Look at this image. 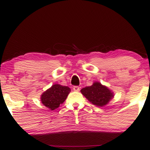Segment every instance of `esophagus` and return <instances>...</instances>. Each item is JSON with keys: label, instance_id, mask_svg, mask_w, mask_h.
Returning a JSON list of instances; mask_svg holds the SVG:
<instances>
[{"label": "esophagus", "instance_id": "obj_1", "mask_svg": "<svg viewBox=\"0 0 150 150\" xmlns=\"http://www.w3.org/2000/svg\"><path fill=\"white\" fill-rule=\"evenodd\" d=\"M73 90L76 92H78L80 90V87H78V86H75L73 87Z\"/></svg>", "mask_w": 150, "mask_h": 150}]
</instances>
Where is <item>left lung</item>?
<instances>
[{
  "label": "left lung",
  "instance_id": "obj_1",
  "mask_svg": "<svg viewBox=\"0 0 150 150\" xmlns=\"http://www.w3.org/2000/svg\"><path fill=\"white\" fill-rule=\"evenodd\" d=\"M81 93L94 105L103 106L106 105L114 96L113 93L107 87L100 82H94L93 85L82 88Z\"/></svg>",
  "mask_w": 150,
  "mask_h": 150
}]
</instances>
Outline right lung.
Returning <instances> with one entry per match:
<instances>
[{
  "label": "right lung",
  "mask_w": 150,
  "mask_h": 150,
  "mask_svg": "<svg viewBox=\"0 0 150 150\" xmlns=\"http://www.w3.org/2000/svg\"><path fill=\"white\" fill-rule=\"evenodd\" d=\"M70 92V88L68 86L54 84L42 94L41 102L45 106L54 110L65 101Z\"/></svg>",
  "instance_id": "1"
}]
</instances>
